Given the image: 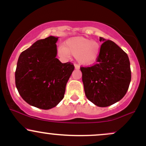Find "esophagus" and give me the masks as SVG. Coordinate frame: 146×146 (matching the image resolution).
<instances>
[{
  "label": "esophagus",
  "mask_w": 146,
  "mask_h": 146,
  "mask_svg": "<svg viewBox=\"0 0 146 146\" xmlns=\"http://www.w3.org/2000/svg\"><path fill=\"white\" fill-rule=\"evenodd\" d=\"M74 66H75V69H80V66H79V65L76 64H74Z\"/></svg>",
  "instance_id": "obj_1"
}]
</instances>
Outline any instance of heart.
Returning <instances> with one entry per match:
<instances>
[{
  "label": "heart",
  "mask_w": 146,
  "mask_h": 146,
  "mask_svg": "<svg viewBox=\"0 0 146 146\" xmlns=\"http://www.w3.org/2000/svg\"><path fill=\"white\" fill-rule=\"evenodd\" d=\"M100 48L98 42L84 37H73L65 42L64 46L58 48V55L64 59L72 55L80 64L90 66L98 60Z\"/></svg>",
  "instance_id": "obj_1"
}]
</instances>
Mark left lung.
<instances>
[{"label":"left lung","mask_w":146,"mask_h":146,"mask_svg":"<svg viewBox=\"0 0 146 146\" xmlns=\"http://www.w3.org/2000/svg\"><path fill=\"white\" fill-rule=\"evenodd\" d=\"M103 42L97 63L81 67L87 99L99 107L114 104L124 97L131 80L128 56L118 45L100 37Z\"/></svg>","instance_id":"1"}]
</instances>
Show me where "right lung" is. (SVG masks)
<instances>
[{
    "label": "right lung",
    "mask_w": 146,
    "mask_h": 146,
    "mask_svg": "<svg viewBox=\"0 0 146 146\" xmlns=\"http://www.w3.org/2000/svg\"><path fill=\"white\" fill-rule=\"evenodd\" d=\"M58 40L51 36L37 40L18 60L15 81L18 93L27 103L40 109H51L62 101L75 68L56 58Z\"/></svg>",
    "instance_id": "obj_1"
}]
</instances>
